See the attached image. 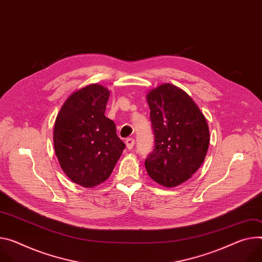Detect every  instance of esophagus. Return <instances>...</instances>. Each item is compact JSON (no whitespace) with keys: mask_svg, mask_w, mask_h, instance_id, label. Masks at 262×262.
<instances>
[{"mask_svg":"<svg viewBox=\"0 0 262 262\" xmlns=\"http://www.w3.org/2000/svg\"><path fill=\"white\" fill-rule=\"evenodd\" d=\"M125 144H126L127 149H132L134 147V145H135V140L133 138H128L125 141Z\"/></svg>","mask_w":262,"mask_h":262,"instance_id":"obj_1","label":"esophagus"}]
</instances>
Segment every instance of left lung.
Segmentation results:
<instances>
[{
    "mask_svg": "<svg viewBox=\"0 0 262 262\" xmlns=\"http://www.w3.org/2000/svg\"><path fill=\"white\" fill-rule=\"evenodd\" d=\"M146 99L155 134V149L145 161L148 176L172 188L192 177L205 161L209 126L198 104L182 89L163 83Z\"/></svg>",
    "mask_w": 262,
    "mask_h": 262,
    "instance_id": "1",
    "label": "left lung"
}]
</instances>
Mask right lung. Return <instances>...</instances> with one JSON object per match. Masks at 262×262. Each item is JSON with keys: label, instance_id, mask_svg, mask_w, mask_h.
Segmentation results:
<instances>
[{"label": "right lung", "instance_id": "obj_1", "mask_svg": "<svg viewBox=\"0 0 262 262\" xmlns=\"http://www.w3.org/2000/svg\"><path fill=\"white\" fill-rule=\"evenodd\" d=\"M108 97L105 86L89 84L70 95L55 119L53 143L60 167L84 188L106 181L125 147L104 115Z\"/></svg>", "mask_w": 262, "mask_h": 262}]
</instances>
